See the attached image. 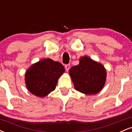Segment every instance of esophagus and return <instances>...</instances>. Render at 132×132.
Instances as JSON below:
<instances>
[{"mask_svg":"<svg viewBox=\"0 0 132 132\" xmlns=\"http://www.w3.org/2000/svg\"><path fill=\"white\" fill-rule=\"evenodd\" d=\"M69 68H70V65H69V64H66V65H65V69H66V71H69Z\"/></svg>","mask_w":132,"mask_h":132,"instance_id":"esophagus-1","label":"esophagus"}]
</instances>
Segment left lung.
Wrapping results in <instances>:
<instances>
[{
  "label": "left lung",
  "instance_id": "obj_1",
  "mask_svg": "<svg viewBox=\"0 0 132 132\" xmlns=\"http://www.w3.org/2000/svg\"><path fill=\"white\" fill-rule=\"evenodd\" d=\"M69 72L76 90L86 94H95L105 84V68L87 56L81 57L79 64L72 66Z\"/></svg>",
  "mask_w": 132,
  "mask_h": 132
}]
</instances>
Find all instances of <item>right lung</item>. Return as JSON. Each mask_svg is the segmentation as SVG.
<instances>
[{"label": "right lung", "instance_id": "right-lung-1", "mask_svg": "<svg viewBox=\"0 0 132 132\" xmlns=\"http://www.w3.org/2000/svg\"><path fill=\"white\" fill-rule=\"evenodd\" d=\"M64 72L61 63L50 58L33 64L25 74L28 90L33 94L43 97L55 89L58 78Z\"/></svg>", "mask_w": 132, "mask_h": 132}]
</instances>
